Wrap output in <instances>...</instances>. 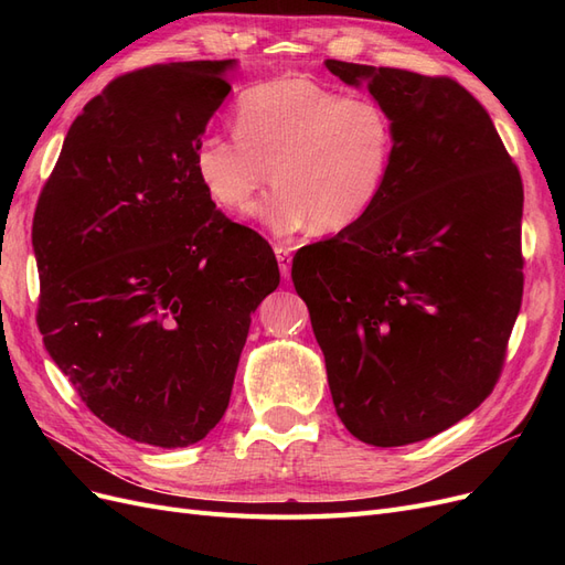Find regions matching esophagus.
Instances as JSON below:
<instances>
[{"label": "esophagus", "instance_id": "34e87169", "mask_svg": "<svg viewBox=\"0 0 565 565\" xmlns=\"http://www.w3.org/2000/svg\"><path fill=\"white\" fill-rule=\"evenodd\" d=\"M276 256L282 278H289V270H292V247L289 245H276Z\"/></svg>", "mask_w": 565, "mask_h": 565}]
</instances>
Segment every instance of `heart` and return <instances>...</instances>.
Returning a JSON list of instances; mask_svg holds the SVG:
<instances>
[{
	"mask_svg": "<svg viewBox=\"0 0 565 565\" xmlns=\"http://www.w3.org/2000/svg\"><path fill=\"white\" fill-rule=\"evenodd\" d=\"M233 134L207 131L193 148L200 185L218 207L245 210L276 235L306 226L353 228L377 207L396 160V122L372 96H344L309 75L252 84L235 100Z\"/></svg>",
	"mask_w": 565,
	"mask_h": 565,
	"instance_id": "obj_1",
	"label": "heart"
}]
</instances>
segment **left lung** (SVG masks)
Here are the masks:
<instances>
[{
  "label": "left lung",
  "instance_id": "1",
  "mask_svg": "<svg viewBox=\"0 0 565 565\" xmlns=\"http://www.w3.org/2000/svg\"><path fill=\"white\" fill-rule=\"evenodd\" d=\"M396 122L386 191L363 221L295 254L339 419L367 446L450 429L498 384L521 311L523 183L450 77L328 58Z\"/></svg>",
  "mask_w": 565,
  "mask_h": 565
}]
</instances>
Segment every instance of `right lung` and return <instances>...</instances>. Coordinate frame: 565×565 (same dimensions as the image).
I'll use <instances>...</instances> for the list:
<instances>
[{
  "instance_id": "obj_1",
  "label": "right lung",
  "mask_w": 565,
  "mask_h": 565,
  "mask_svg": "<svg viewBox=\"0 0 565 565\" xmlns=\"http://www.w3.org/2000/svg\"><path fill=\"white\" fill-rule=\"evenodd\" d=\"M233 65L113 79L67 129L32 218L49 355L100 422L158 448L193 446L224 417L252 313L280 285L270 245L193 169Z\"/></svg>"
}]
</instances>
